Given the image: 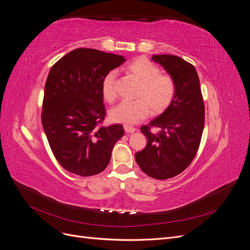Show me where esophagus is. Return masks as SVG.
Instances as JSON below:
<instances>
[{
    "instance_id": "obj_1",
    "label": "esophagus",
    "mask_w": 250,
    "mask_h": 250,
    "mask_svg": "<svg viewBox=\"0 0 250 250\" xmlns=\"http://www.w3.org/2000/svg\"><path fill=\"white\" fill-rule=\"evenodd\" d=\"M124 130H125V132H126L127 134H129V133H133V132L135 131V128H133V127H131V126L125 125V126H124Z\"/></svg>"
}]
</instances>
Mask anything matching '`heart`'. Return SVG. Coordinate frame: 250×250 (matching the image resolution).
<instances>
[{
  "mask_svg": "<svg viewBox=\"0 0 250 250\" xmlns=\"http://www.w3.org/2000/svg\"><path fill=\"white\" fill-rule=\"evenodd\" d=\"M123 71L139 82L134 97L137 100L122 102L110 110V119L116 123L134 125L147 118L150 112L160 115L172 103L176 84L169 74L161 73L160 66L146 57H138L128 62ZM102 96L105 101L116 100V73L111 71L102 81Z\"/></svg>",
  "mask_w": 250,
  "mask_h": 250,
  "instance_id": "heart-1",
  "label": "heart"
}]
</instances>
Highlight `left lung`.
<instances>
[{
	"label": "left lung",
	"mask_w": 250,
	"mask_h": 250,
	"mask_svg": "<svg viewBox=\"0 0 250 250\" xmlns=\"http://www.w3.org/2000/svg\"><path fill=\"white\" fill-rule=\"evenodd\" d=\"M152 59L173 77L176 93L161 116L141 127L148 142L135 153V161L148 176L163 180L185 171L197 153L204 126V103L193 64L175 55H153Z\"/></svg>",
	"instance_id": "8db88e82"
}]
</instances>
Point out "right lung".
I'll use <instances>...</instances> for the list:
<instances>
[{"instance_id":"1","label":"right lung","mask_w":250,"mask_h":250,"mask_svg":"<svg viewBox=\"0 0 250 250\" xmlns=\"http://www.w3.org/2000/svg\"><path fill=\"white\" fill-rule=\"evenodd\" d=\"M125 62L123 56L79 48L51 67L44 85L42 123L62 167L79 176L101 173L109 164L122 125H102L105 75Z\"/></svg>"}]
</instances>
